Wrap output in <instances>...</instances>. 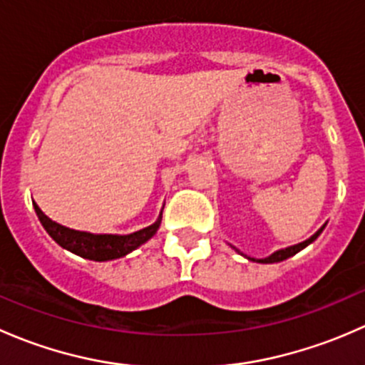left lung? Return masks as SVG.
<instances>
[{"instance_id": "8db88e82", "label": "left lung", "mask_w": 365, "mask_h": 365, "mask_svg": "<svg viewBox=\"0 0 365 365\" xmlns=\"http://www.w3.org/2000/svg\"><path fill=\"white\" fill-rule=\"evenodd\" d=\"M323 227H325V226H323ZM323 227H322V230H318V231H316V233L312 235V237L309 238V240L302 242V244H297V245H292V247L281 249V251H275L274 254H270V256H268V257H263V259H256V257H247V259H251V261H256V263H279V261H284V259H288V257L295 256L297 252H300L302 249H305V247H307V245H311L312 242H314L316 238H318L319 235H322ZM233 249H235V251H237L238 254H242L240 251H238L237 247H233Z\"/></svg>"}]
</instances>
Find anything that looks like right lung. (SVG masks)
I'll list each match as a JSON object with an SVG mask.
<instances>
[{"label": "right lung", "mask_w": 365, "mask_h": 365, "mask_svg": "<svg viewBox=\"0 0 365 365\" xmlns=\"http://www.w3.org/2000/svg\"><path fill=\"white\" fill-rule=\"evenodd\" d=\"M35 212L38 215L40 224L49 233V237L56 242L60 247L91 261H111L123 257L143 244L150 240L157 233L162 220V212L159 219L143 230L134 231L128 235H111V233H90V231L72 230V227L61 226L46 215L38 205L35 203Z\"/></svg>", "instance_id": "1"}]
</instances>
